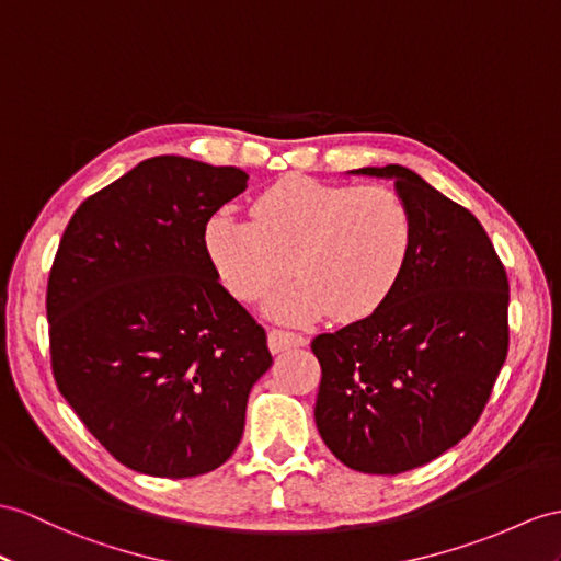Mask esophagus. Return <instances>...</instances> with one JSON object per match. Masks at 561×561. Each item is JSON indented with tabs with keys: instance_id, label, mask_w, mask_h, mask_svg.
I'll return each mask as SVG.
<instances>
[{
	"instance_id": "esophagus-1",
	"label": "esophagus",
	"mask_w": 561,
	"mask_h": 561,
	"mask_svg": "<svg viewBox=\"0 0 561 561\" xmlns=\"http://www.w3.org/2000/svg\"><path fill=\"white\" fill-rule=\"evenodd\" d=\"M302 345H307V337H302V335L278 331V328L268 331V350L273 354H280L285 350H295V347H302Z\"/></svg>"
}]
</instances>
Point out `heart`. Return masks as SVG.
Returning a JSON list of instances; mask_svg holds the SVG:
<instances>
[{"label":"heart","mask_w":561,"mask_h":561,"mask_svg":"<svg viewBox=\"0 0 561 561\" xmlns=\"http://www.w3.org/2000/svg\"><path fill=\"white\" fill-rule=\"evenodd\" d=\"M252 216L224 209L209 218L207 252L226 288L259 302L285 323H309L328 311L364 319L400 283L414 248V216L390 187H347L290 178L256 197Z\"/></svg>","instance_id":"heart-1"}]
</instances>
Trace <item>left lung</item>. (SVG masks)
Returning <instances> with one entry per match:
<instances>
[{
    "label": "left lung",
    "mask_w": 561,
    "mask_h": 561,
    "mask_svg": "<svg viewBox=\"0 0 561 561\" xmlns=\"http://www.w3.org/2000/svg\"><path fill=\"white\" fill-rule=\"evenodd\" d=\"M350 175L394 183L414 216V248L383 305L313 337V419L345 467L392 476L440 457L481 416L507 359L510 280L478 218L412 169Z\"/></svg>",
    "instance_id": "left-lung-1"
}]
</instances>
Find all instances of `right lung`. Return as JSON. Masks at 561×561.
Wrapping results in <instances>:
<instances>
[{
	"label": "right lung",
	"mask_w": 561,
	"mask_h": 561,
	"mask_svg": "<svg viewBox=\"0 0 561 561\" xmlns=\"http://www.w3.org/2000/svg\"><path fill=\"white\" fill-rule=\"evenodd\" d=\"M244 190L236 167L154 157L88 197L64 230L47 285L54 378L133 471L221 467L273 364L204 242L209 218Z\"/></svg>",
	"instance_id": "right-lung-1"
}]
</instances>
